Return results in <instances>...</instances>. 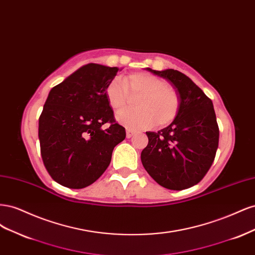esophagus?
<instances>
[{"mask_svg":"<svg viewBox=\"0 0 255 255\" xmlns=\"http://www.w3.org/2000/svg\"><path fill=\"white\" fill-rule=\"evenodd\" d=\"M134 134H135L134 130H132V129H127V138H130Z\"/></svg>","mask_w":255,"mask_h":255,"instance_id":"34e87169","label":"esophagus"}]
</instances>
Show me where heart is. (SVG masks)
<instances>
[{"instance_id":"heart-1","label":"heart","mask_w":255,"mask_h":255,"mask_svg":"<svg viewBox=\"0 0 255 255\" xmlns=\"http://www.w3.org/2000/svg\"><path fill=\"white\" fill-rule=\"evenodd\" d=\"M138 97L135 110L121 111L117 120L128 128L142 129L152 127H165L176 117L180 99L175 89L156 75L148 72H135L126 78L114 79L107 85L106 98L114 111L125 108L129 95Z\"/></svg>"}]
</instances>
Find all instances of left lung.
Returning a JSON list of instances; mask_svg holds the SVG:
<instances>
[{
	"label": "left lung",
	"mask_w": 255,
	"mask_h": 255,
	"mask_svg": "<svg viewBox=\"0 0 255 255\" xmlns=\"http://www.w3.org/2000/svg\"><path fill=\"white\" fill-rule=\"evenodd\" d=\"M145 70L171 85L180 107L170 126L157 133L145 132L149 143L141 152V163L160 186L171 190L189 188L203 179L218 149L219 128L213 102L180 71Z\"/></svg>",
	"instance_id": "left-lung-1"
}]
</instances>
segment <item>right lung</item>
<instances>
[{
    "mask_svg": "<svg viewBox=\"0 0 255 255\" xmlns=\"http://www.w3.org/2000/svg\"><path fill=\"white\" fill-rule=\"evenodd\" d=\"M118 67L87 64L49 92L38 136L43 164L52 179L80 189L96 182L109 167L126 128L116 123L106 88ZM105 123L111 126L103 128Z\"/></svg>",
    "mask_w": 255,
    "mask_h": 255,
    "instance_id": "add662e5",
    "label": "right lung"
}]
</instances>
